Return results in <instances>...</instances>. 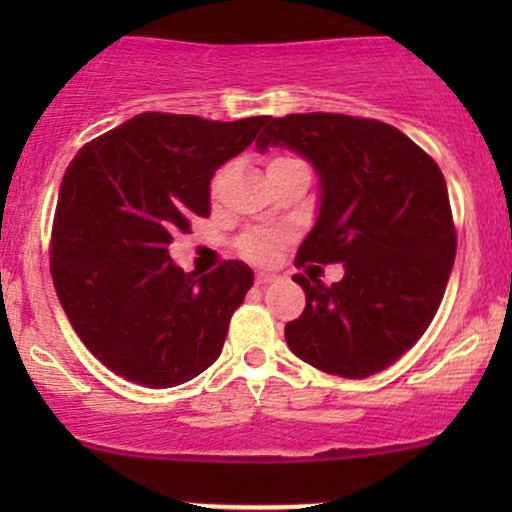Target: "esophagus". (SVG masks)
<instances>
[{
  "label": "esophagus",
  "instance_id": "esophagus-1",
  "mask_svg": "<svg viewBox=\"0 0 512 512\" xmlns=\"http://www.w3.org/2000/svg\"><path fill=\"white\" fill-rule=\"evenodd\" d=\"M276 279H279V274H274V272H257V284H260V286L274 284Z\"/></svg>",
  "mask_w": 512,
  "mask_h": 512
}]
</instances>
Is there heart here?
<instances>
[{
  "instance_id": "1",
  "label": "heart",
  "mask_w": 512,
  "mask_h": 512,
  "mask_svg": "<svg viewBox=\"0 0 512 512\" xmlns=\"http://www.w3.org/2000/svg\"><path fill=\"white\" fill-rule=\"evenodd\" d=\"M291 163H301V161L293 156H274L272 161H269V170L281 168V166H291ZM276 248H279V236L272 231H252V233H248V236H243V240H240V252L255 262L272 260Z\"/></svg>"
}]
</instances>
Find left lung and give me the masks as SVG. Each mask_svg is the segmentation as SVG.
<instances>
[{
  "label": "left lung",
  "mask_w": 512,
  "mask_h": 512,
  "mask_svg": "<svg viewBox=\"0 0 512 512\" xmlns=\"http://www.w3.org/2000/svg\"><path fill=\"white\" fill-rule=\"evenodd\" d=\"M269 146L308 158L320 178L296 264H344L332 286L293 276L305 310L286 325V344L325 373H380L419 342L448 286L457 236L443 173L407 134L366 117H267L257 151Z\"/></svg>",
  "instance_id": "1"
}]
</instances>
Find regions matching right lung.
I'll use <instances>...</instances> for the list:
<instances>
[{
    "instance_id": "obj_1",
    "label": "right lung",
    "mask_w": 512,
    "mask_h": 512,
    "mask_svg": "<svg viewBox=\"0 0 512 512\" xmlns=\"http://www.w3.org/2000/svg\"><path fill=\"white\" fill-rule=\"evenodd\" d=\"M267 117L236 122L142 113L81 146L52 223L50 272L74 332L129 383L175 387L216 361L252 269L228 260L182 272L168 255L209 185L255 142Z\"/></svg>"
}]
</instances>
